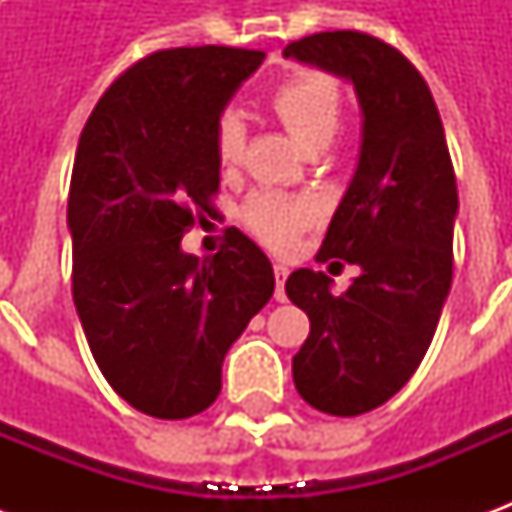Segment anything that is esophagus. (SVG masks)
<instances>
[{"label": "esophagus", "mask_w": 512, "mask_h": 512, "mask_svg": "<svg viewBox=\"0 0 512 512\" xmlns=\"http://www.w3.org/2000/svg\"><path fill=\"white\" fill-rule=\"evenodd\" d=\"M285 279H288V268L274 266V282H277V301H285Z\"/></svg>", "instance_id": "34e87169"}]
</instances>
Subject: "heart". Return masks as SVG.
I'll use <instances>...</instances> for the list:
<instances>
[{
	"instance_id": "1",
	"label": "heart",
	"mask_w": 512,
	"mask_h": 512,
	"mask_svg": "<svg viewBox=\"0 0 512 512\" xmlns=\"http://www.w3.org/2000/svg\"><path fill=\"white\" fill-rule=\"evenodd\" d=\"M271 112L288 128L293 139L307 150L326 147L340 128V90L337 84L318 71H299L274 87L268 98ZM244 153V123L227 112L213 128V156L219 167H233ZM318 205L310 197H288L277 191H257L241 208V224L257 241L285 252L296 244L312 222H318Z\"/></svg>"
}]
</instances>
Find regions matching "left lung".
<instances>
[{
	"label": "left lung",
	"instance_id": "1",
	"mask_svg": "<svg viewBox=\"0 0 512 512\" xmlns=\"http://www.w3.org/2000/svg\"><path fill=\"white\" fill-rule=\"evenodd\" d=\"M285 57L351 79L365 115L359 167L318 252L362 274L340 296L312 268L285 282L310 318L293 356L299 395L323 414L359 417L406 386L436 334L452 285L455 169L428 84L395 46L337 29L293 40Z\"/></svg>",
	"mask_w": 512,
	"mask_h": 512
}]
</instances>
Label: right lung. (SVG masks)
<instances>
[{"label": "right lung", "instance_id": "right-lung-1", "mask_svg": "<svg viewBox=\"0 0 512 512\" xmlns=\"http://www.w3.org/2000/svg\"><path fill=\"white\" fill-rule=\"evenodd\" d=\"M263 60L233 46L153 51L109 84L79 136L73 304L95 365L147 417L211 406L224 354L274 293L268 257L235 227L213 257L180 249L194 219L216 211L213 128Z\"/></svg>", "mask_w": 512, "mask_h": 512}]
</instances>
